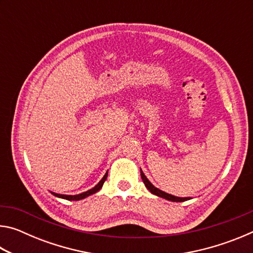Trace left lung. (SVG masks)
Returning a JSON list of instances; mask_svg holds the SVG:
<instances>
[{
	"mask_svg": "<svg viewBox=\"0 0 253 253\" xmlns=\"http://www.w3.org/2000/svg\"><path fill=\"white\" fill-rule=\"evenodd\" d=\"M140 176H142L143 182L145 184V186L147 187V190L151 192L152 194H155L157 196H160V198H163L165 200H169V201H172V202H184V201H187V200H191V198H178V196H174L172 194H169L166 193V192H163L160 188H157L153 185V184L148 181V178L145 176V174L143 173V170L140 169Z\"/></svg>",
	"mask_w": 253,
	"mask_h": 253,
	"instance_id": "obj_1",
	"label": "left lung"
}]
</instances>
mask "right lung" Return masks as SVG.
Listing matches in <instances>:
<instances>
[{"label": "right lung", "instance_id": "1", "mask_svg": "<svg viewBox=\"0 0 253 253\" xmlns=\"http://www.w3.org/2000/svg\"><path fill=\"white\" fill-rule=\"evenodd\" d=\"M107 175H108V172H106V174L104 175V177H102V178L100 179V182L98 183L95 187L90 188V190H88L87 192H84V193H80V194H77V195H65V194H58V193H54V192H51V193H52L54 196H57V198L65 199V200H68V201H79V200H83V199L88 198L89 195H92V194L97 193V192L100 190V188L102 187V185H104L105 181L107 179Z\"/></svg>", "mask_w": 253, "mask_h": 253}]
</instances>
